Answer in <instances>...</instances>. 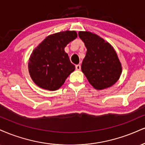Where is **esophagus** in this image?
Masks as SVG:
<instances>
[{
  "mask_svg": "<svg viewBox=\"0 0 145 145\" xmlns=\"http://www.w3.org/2000/svg\"><path fill=\"white\" fill-rule=\"evenodd\" d=\"M76 69L78 71L80 70V69H81V65H80V64H78V65H76Z\"/></svg>",
  "mask_w": 145,
  "mask_h": 145,
  "instance_id": "1",
  "label": "esophagus"
}]
</instances>
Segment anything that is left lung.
<instances>
[{
    "label": "left lung",
    "mask_w": 145,
    "mask_h": 145,
    "mask_svg": "<svg viewBox=\"0 0 145 145\" xmlns=\"http://www.w3.org/2000/svg\"><path fill=\"white\" fill-rule=\"evenodd\" d=\"M78 36L86 47L81 69L95 89L113 86L119 80L122 67L113 47L98 35L79 32Z\"/></svg>",
    "instance_id": "left-lung-1"
}]
</instances>
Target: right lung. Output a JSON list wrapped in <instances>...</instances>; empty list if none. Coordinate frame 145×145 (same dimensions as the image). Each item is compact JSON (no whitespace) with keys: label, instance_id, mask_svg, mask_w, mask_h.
Returning a JSON list of instances; mask_svg holds the SVG:
<instances>
[{"label":"right lung","instance_id":"add662e5","mask_svg":"<svg viewBox=\"0 0 145 145\" xmlns=\"http://www.w3.org/2000/svg\"><path fill=\"white\" fill-rule=\"evenodd\" d=\"M76 31H65L47 36L35 48L28 62V70L34 82L48 90L59 89L76 67L64 50L77 38Z\"/></svg>","mask_w":145,"mask_h":145}]
</instances>
